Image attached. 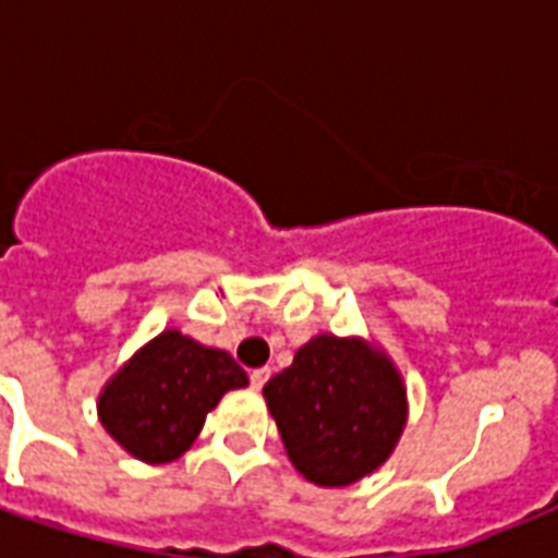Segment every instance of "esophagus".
Masks as SVG:
<instances>
[{
	"mask_svg": "<svg viewBox=\"0 0 558 558\" xmlns=\"http://www.w3.org/2000/svg\"><path fill=\"white\" fill-rule=\"evenodd\" d=\"M269 376H271L269 367H257V371H252V376H248V379H252V388H254V390H260L263 385L269 381Z\"/></svg>",
	"mask_w": 558,
	"mask_h": 558,
	"instance_id": "1",
	"label": "esophagus"
}]
</instances>
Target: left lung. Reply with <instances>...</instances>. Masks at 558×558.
I'll return each instance as SVG.
<instances>
[{"instance_id":"obj_1","label":"left lung","mask_w":558,"mask_h":558,"mask_svg":"<svg viewBox=\"0 0 558 558\" xmlns=\"http://www.w3.org/2000/svg\"><path fill=\"white\" fill-rule=\"evenodd\" d=\"M292 466L318 486H348L390 458L405 428L402 376L362 339L315 336L263 388Z\"/></svg>"}]
</instances>
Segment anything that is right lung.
Listing matches in <instances>:
<instances>
[{
  "label": "right lung",
  "mask_w": 558,
  "mask_h": 558,
  "mask_svg": "<svg viewBox=\"0 0 558 558\" xmlns=\"http://www.w3.org/2000/svg\"><path fill=\"white\" fill-rule=\"evenodd\" d=\"M245 385L248 376L226 350L165 330L107 381L98 416L133 458L170 463L191 449L222 393Z\"/></svg>",
  "instance_id": "right-lung-1"
}]
</instances>
